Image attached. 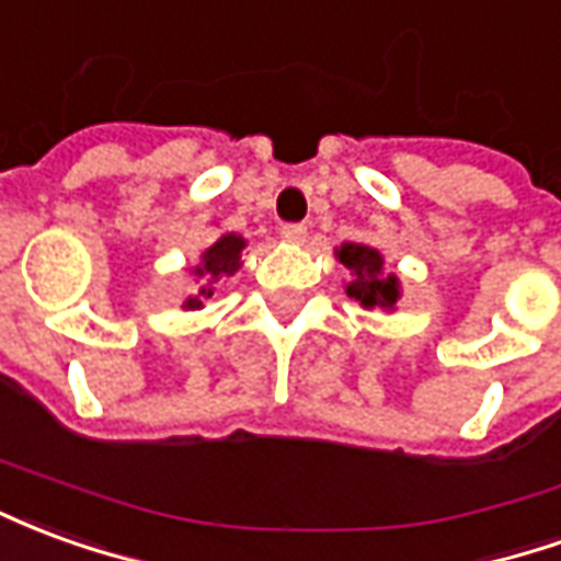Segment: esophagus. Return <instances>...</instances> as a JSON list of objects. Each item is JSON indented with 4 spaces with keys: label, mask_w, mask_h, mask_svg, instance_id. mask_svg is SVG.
Returning <instances> with one entry per match:
<instances>
[{
    "label": "esophagus",
    "mask_w": 561,
    "mask_h": 561,
    "mask_svg": "<svg viewBox=\"0 0 561 561\" xmlns=\"http://www.w3.org/2000/svg\"><path fill=\"white\" fill-rule=\"evenodd\" d=\"M279 233H282V240H285V243H304L306 233H309V228H306V225H282Z\"/></svg>",
    "instance_id": "34e87169"
}]
</instances>
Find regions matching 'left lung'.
I'll return each mask as SVG.
<instances>
[{"label":"left lung","instance_id":"obj_1","mask_svg":"<svg viewBox=\"0 0 561 561\" xmlns=\"http://www.w3.org/2000/svg\"><path fill=\"white\" fill-rule=\"evenodd\" d=\"M336 257L352 273V282L345 285L348 297H354L364 309H385V312L397 309L400 279L393 273H385V257L378 249L364 243H342Z\"/></svg>","mask_w":561,"mask_h":561}]
</instances>
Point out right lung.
Wrapping results in <instances>:
<instances>
[{"instance_id": "right-lung-1", "label": "right lung", "mask_w": 561, "mask_h": 561, "mask_svg": "<svg viewBox=\"0 0 561 561\" xmlns=\"http://www.w3.org/2000/svg\"><path fill=\"white\" fill-rule=\"evenodd\" d=\"M245 240L237 233H221L216 243L209 245L207 252L201 255V264L192 270V276L197 279V288L183 300V309H201L207 297H213L216 285L233 276L240 270V255H243Z\"/></svg>"}]
</instances>
